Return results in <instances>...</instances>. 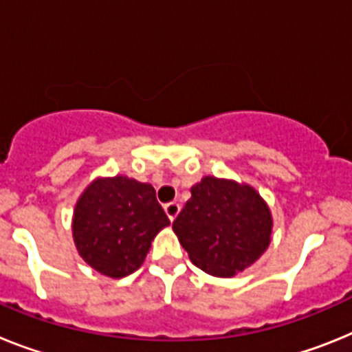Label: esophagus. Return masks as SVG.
<instances>
[{
    "instance_id": "34e87169",
    "label": "esophagus",
    "mask_w": 352,
    "mask_h": 352,
    "mask_svg": "<svg viewBox=\"0 0 352 352\" xmlns=\"http://www.w3.org/2000/svg\"><path fill=\"white\" fill-rule=\"evenodd\" d=\"M164 212H166V216L170 218V221H173V219L177 218V214L180 212V206L177 201H170V204L164 206Z\"/></svg>"
}]
</instances>
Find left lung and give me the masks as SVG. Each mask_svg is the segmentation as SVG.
<instances>
[{"instance_id":"left-lung-1","label":"left lung","mask_w":352,"mask_h":352,"mask_svg":"<svg viewBox=\"0 0 352 352\" xmlns=\"http://www.w3.org/2000/svg\"><path fill=\"white\" fill-rule=\"evenodd\" d=\"M173 232L195 265L212 276L230 278L267 250L273 218L252 186L204 177L191 188Z\"/></svg>"}]
</instances>
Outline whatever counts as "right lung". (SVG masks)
Masks as SVG:
<instances>
[{
    "label": "right lung",
    "mask_w": 352,
    "mask_h": 352,
    "mask_svg": "<svg viewBox=\"0 0 352 352\" xmlns=\"http://www.w3.org/2000/svg\"><path fill=\"white\" fill-rule=\"evenodd\" d=\"M168 225L151 184L117 175L94 180L79 197L72 237L90 267L124 278L143 264L157 232Z\"/></svg>",
    "instance_id": "right-lung-1"
}]
</instances>
